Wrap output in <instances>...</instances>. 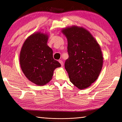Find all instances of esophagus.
Returning <instances> with one entry per match:
<instances>
[{"mask_svg": "<svg viewBox=\"0 0 122 122\" xmlns=\"http://www.w3.org/2000/svg\"><path fill=\"white\" fill-rule=\"evenodd\" d=\"M59 62L60 63L61 65V66H63V61H62V60H59Z\"/></svg>", "mask_w": 122, "mask_h": 122, "instance_id": "esophagus-1", "label": "esophagus"}]
</instances>
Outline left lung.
<instances>
[{
    "instance_id": "8db88e82",
    "label": "left lung",
    "mask_w": 122,
    "mask_h": 122,
    "mask_svg": "<svg viewBox=\"0 0 122 122\" xmlns=\"http://www.w3.org/2000/svg\"><path fill=\"white\" fill-rule=\"evenodd\" d=\"M68 40L69 58L65 69L71 82L80 90L91 85L99 76L103 58L100 46L84 28L72 26L62 30Z\"/></svg>"
}]
</instances>
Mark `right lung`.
Segmentation results:
<instances>
[{"label":"right lung","instance_id":"obj_1","mask_svg":"<svg viewBox=\"0 0 122 122\" xmlns=\"http://www.w3.org/2000/svg\"><path fill=\"white\" fill-rule=\"evenodd\" d=\"M48 36L38 32L28 37L20 54V64L27 78L39 86L48 83L53 71L61 66L53 58V51L47 45Z\"/></svg>","mask_w":122,"mask_h":122}]
</instances>
